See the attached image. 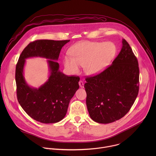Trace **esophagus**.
<instances>
[{
	"label": "esophagus",
	"mask_w": 156,
	"mask_h": 156,
	"mask_svg": "<svg viewBox=\"0 0 156 156\" xmlns=\"http://www.w3.org/2000/svg\"><path fill=\"white\" fill-rule=\"evenodd\" d=\"M79 85H80V87H81V88H83L84 87V83L83 81H79Z\"/></svg>",
	"instance_id": "34e87169"
}]
</instances>
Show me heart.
I'll use <instances>...</instances> for the list:
<instances>
[{
  "instance_id": "heart-1",
  "label": "heart",
  "mask_w": 156,
  "mask_h": 156,
  "mask_svg": "<svg viewBox=\"0 0 156 156\" xmlns=\"http://www.w3.org/2000/svg\"><path fill=\"white\" fill-rule=\"evenodd\" d=\"M116 51L115 44L111 42H80L70 48L72 56H64L63 65L66 71L72 74H78L81 66L87 75L94 76L107 67Z\"/></svg>"
}]
</instances>
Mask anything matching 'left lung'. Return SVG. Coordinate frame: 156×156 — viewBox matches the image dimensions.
Here are the masks:
<instances>
[{
  "mask_svg": "<svg viewBox=\"0 0 156 156\" xmlns=\"http://www.w3.org/2000/svg\"><path fill=\"white\" fill-rule=\"evenodd\" d=\"M112 65L101 73L86 78V105L91 119L110 123L124 117L139 91L140 71L136 57L124 39Z\"/></svg>",
  "mask_w": 156,
  "mask_h": 156,
  "instance_id": "8db88e82",
  "label": "left lung"
}]
</instances>
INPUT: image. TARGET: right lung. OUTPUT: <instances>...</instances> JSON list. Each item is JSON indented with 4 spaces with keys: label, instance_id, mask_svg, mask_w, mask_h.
<instances>
[{
    "label": "right lung",
    "instance_id": "right-lung-1",
    "mask_svg": "<svg viewBox=\"0 0 156 156\" xmlns=\"http://www.w3.org/2000/svg\"><path fill=\"white\" fill-rule=\"evenodd\" d=\"M70 40H37L22 51L16 66L15 80L19 104L34 120L54 123L66 115L71 99L79 88L78 76H69L59 70L57 63L62 47ZM42 57L48 60V80L38 88L28 85L24 77L26 59Z\"/></svg>",
    "mask_w": 156,
    "mask_h": 156
}]
</instances>
